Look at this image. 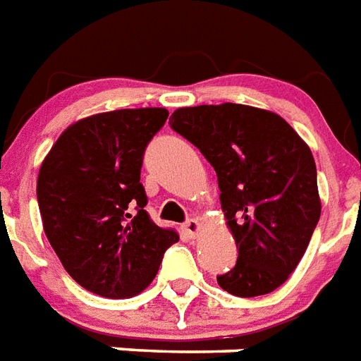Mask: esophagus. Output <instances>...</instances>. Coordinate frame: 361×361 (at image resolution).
Wrapping results in <instances>:
<instances>
[{
    "mask_svg": "<svg viewBox=\"0 0 361 361\" xmlns=\"http://www.w3.org/2000/svg\"><path fill=\"white\" fill-rule=\"evenodd\" d=\"M183 231L190 236V238H195L199 233V221L195 220V218H190V220H186L183 224Z\"/></svg>",
    "mask_w": 361,
    "mask_h": 361,
    "instance_id": "esophagus-1",
    "label": "esophagus"
}]
</instances>
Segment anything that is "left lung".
<instances>
[{
  "mask_svg": "<svg viewBox=\"0 0 361 361\" xmlns=\"http://www.w3.org/2000/svg\"><path fill=\"white\" fill-rule=\"evenodd\" d=\"M169 125L218 175L238 247L236 264L218 276V285L242 298L278 289L304 257L321 218L310 147L279 115L242 104L180 108Z\"/></svg>",
  "mask_w": 361,
  "mask_h": 361,
  "instance_id": "obj_1",
  "label": "left lung"
}]
</instances>
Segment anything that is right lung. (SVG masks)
<instances>
[{
	"mask_svg": "<svg viewBox=\"0 0 361 361\" xmlns=\"http://www.w3.org/2000/svg\"><path fill=\"white\" fill-rule=\"evenodd\" d=\"M167 115L164 108L117 109L78 121L40 166L46 236L71 278L94 295L141 293L178 240L151 220L140 183L147 145Z\"/></svg>",
	"mask_w": 361,
	"mask_h": 361,
	"instance_id": "right-lung-1",
	"label": "right lung"
}]
</instances>
